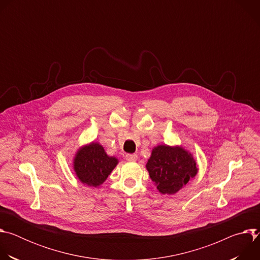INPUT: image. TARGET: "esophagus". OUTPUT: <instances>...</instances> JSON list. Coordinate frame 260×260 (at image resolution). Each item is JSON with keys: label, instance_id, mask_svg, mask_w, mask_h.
I'll use <instances>...</instances> for the list:
<instances>
[{"label": "esophagus", "instance_id": "1", "mask_svg": "<svg viewBox=\"0 0 260 260\" xmlns=\"http://www.w3.org/2000/svg\"><path fill=\"white\" fill-rule=\"evenodd\" d=\"M125 158H126V160H128V161H135V160L138 159V154H136V153L126 154V155H125Z\"/></svg>", "mask_w": 260, "mask_h": 260}]
</instances>
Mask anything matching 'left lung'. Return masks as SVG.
Masks as SVG:
<instances>
[{
  "label": "left lung",
  "mask_w": 260,
  "mask_h": 260,
  "mask_svg": "<svg viewBox=\"0 0 260 260\" xmlns=\"http://www.w3.org/2000/svg\"><path fill=\"white\" fill-rule=\"evenodd\" d=\"M146 169L157 190L162 194H175L199 172L192 154L182 146L158 145L152 149Z\"/></svg>",
  "instance_id": "obj_1"
}]
</instances>
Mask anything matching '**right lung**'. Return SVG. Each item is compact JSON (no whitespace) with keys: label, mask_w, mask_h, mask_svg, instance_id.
Returning <instances> with one entry per match:
<instances>
[{"label":"right lung","mask_w":260,"mask_h":260,"mask_svg":"<svg viewBox=\"0 0 260 260\" xmlns=\"http://www.w3.org/2000/svg\"><path fill=\"white\" fill-rule=\"evenodd\" d=\"M118 164L115 156H109L104 147L91 142L80 147L73 159V169L79 181L87 186L103 184Z\"/></svg>","instance_id":"add662e5"}]
</instances>
